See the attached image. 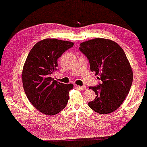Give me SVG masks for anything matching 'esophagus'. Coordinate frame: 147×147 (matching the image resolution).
<instances>
[{
  "instance_id": "esophagus-1",
  "label": "esophagus",
  "mask_w": 147,
  "mask_h": 147,
  "mask_svg": "<svg viewBox=\"0 0 147 147\" xmlns=\"http://www.w3.org/2000/svg\"><path fill=\"white\" fill-rule=\"evenodd\" d=\"M77 87L78 88H80V89L82 90H85L86 89V86H77Z\"/></svg>"
}]
</instances>
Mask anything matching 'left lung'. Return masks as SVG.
<instances>
[{
    "mask_svg": "<svg viewBox=\"0 0 147 147\" xmlns=\"http://www.w3.org/2000/svg\"><path fill=\"white\" fill-rule=\"evenodd\" d=\"M79 49L89 60L91 71L101 80L98 85L89 88L96 96L88 106L102 114L115 111L129 93L133 80L125 53L116 42L102 38L83 42Z\"/></svg>",
    "mask_w": 147,
    "mask_h": 147,
    "instance_id": "8db88e82",
    "label": "left lung"
}]
</instances>
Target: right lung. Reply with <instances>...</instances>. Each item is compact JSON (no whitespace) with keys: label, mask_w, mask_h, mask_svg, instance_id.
Returning a JSON list of instances; mask_svg holds the SVG:
<instances>
[{"label":"right lung","mask_w":147,"mask_h":147,"mask_svg":"<svg viewBox=\"0 0 147 147\" xmlns=\"http://www.w3.org/2000/svg\"><path fill=\"white\" fill-rule=\"evenodd\" d=\"M74 43L45 39L35 44L24 64L22 80L26 96L36 109L53 116L67 105L73 84L57 82L51 78L58 69L57 60Z\"/></svg>","instance_id":"obj_1"}]
</instances>
